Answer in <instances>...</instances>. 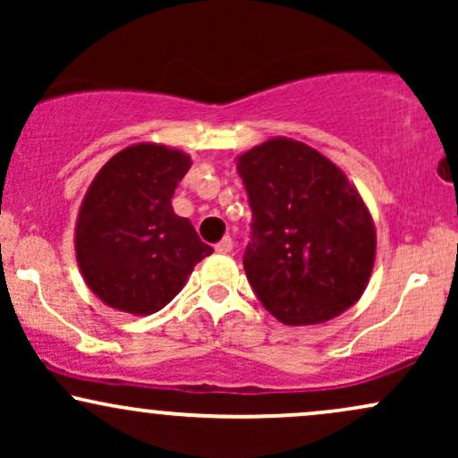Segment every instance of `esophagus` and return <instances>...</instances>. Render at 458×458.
<instances>
[{
	"mask_svg": "<svg viewBox=\"0 0 458 458\" xmlns=\"http://www.w3.org/2000/svg\"><path fill=\"white\" fill-rule=\"evenodd\" d=\"M215 251H217V254H230V251H233V239H230V236H224V239L215 245Z\"/></svg>",
	"mask_w": 458,
	"mask_h": 458,
	"instance_id": "1",
	"label": "esophagus"
}]
</instances>
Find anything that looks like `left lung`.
Segmentation results:
<instances>
[{
	"label": "left lung",
	"mask_w": 458,
	"mask_h": 458,
	"mask_svg": "<svg viewBox=\"0 0 458 458\" xmlns=\"http://www.w3.org/2000/svg\"><path fill=\"white\" fill-rule=\"evenodd\" d=\"M251 207L243 267L262 306L291 327L318 325L364 295L377 256L366 202L312 146L273 138L236 157Z\"/></svg>",
	"instance_id": "obj_1"
}]
</instances>
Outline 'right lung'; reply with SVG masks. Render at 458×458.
Here are the masks:
<instances>
[{
    "label": "right lung",
    "instance_id": "add662e5",
    "mask_svg": "<svg viewBox=\"0 0 458 458\" xmlns=\"http://www.w3.org/2000/svg\"><path fill=\"white\" fill-rule=\"evenodd\" d=\"M191 167L187 152L152 141L127 146L94 176L75 224V256L105 306L148 317L182 291L213 247L199 241L172 196Z\"/></svg>",
    "mask_w": 458,
    "mask_h": 458
}]
</instances>
